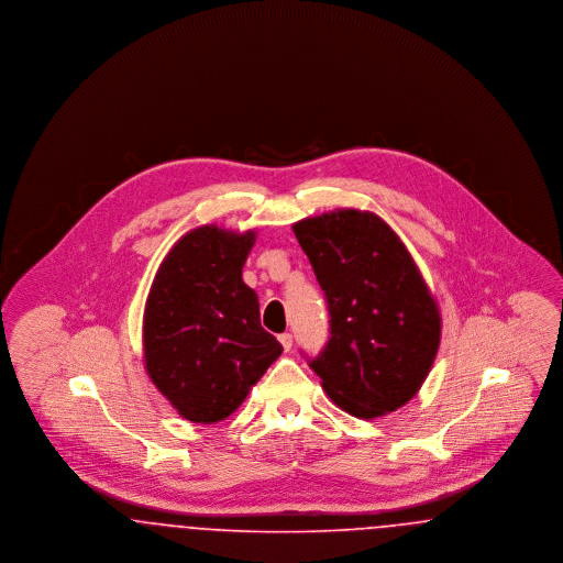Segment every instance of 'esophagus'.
Listing matches in <instances>:
<instances>
[{
  "label": "esophagus",
  "instance_id": "34e87169",
  "mask_svg": "<svg viewBox=\"0 0 563 563\" xmlns=\"http://www.w3.org/2000/svg\"><path fill=\"white\" fill-rule=\"evenodd\" d=\"M278 342L283 344L285 352H289L291 346H294V335H291V333H280V335H278Z\"/></svg>",
  "mask_w": 563,
  "mask_h": 563
}]
</instances>
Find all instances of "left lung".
<instances>
[{"label": "left lung", "mask_w": 563, "mask_h": 563, "mask_svg": "<svg viewBox=\"0 0 563 563\" xmlns=\"http://www.w3.org/2000/svg\"><path fill=\"white\" fill-rule=\"evenodd\" d=\"M321 285L331 338L310 361L350 416L397 411L422 388L441 342V312L397 232L372 211L335 209L294 223Z\"/></svg>", "instance_id": "1"}]
</instances>
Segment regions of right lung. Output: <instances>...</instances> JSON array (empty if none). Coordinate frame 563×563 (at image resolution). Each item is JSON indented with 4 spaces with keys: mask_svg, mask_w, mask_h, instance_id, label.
<instances>
[{
    "mask_svg": "<svg viewBox=\"0 0 563 563\" xmlns=\"http://www.w3.org/2000/svg\"><path fill=\"white\" fill-rule=\"evenodd\" d=\"M255 230L214 223L189 230L162 260L143 312V363L181 418L214 424L232 416L280 356L260 321L242 266Z\"/></svg>",
    "mask_w": 563,
    "mask_h": 563,
    "instance_id": "1",
    "label": "right lung"
}]
</instances>
